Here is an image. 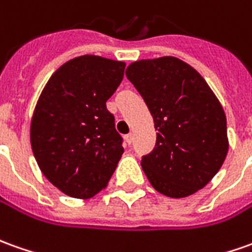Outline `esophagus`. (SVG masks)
<instances>
[{"label":"esophagus","instance_id":"34e87169","mask_svg":"<svg viewBox=\"0 0 252 252\" xmlns=\"http://www.w3.org/2000/svg\"><path fill=\"white\" fill-rule=\"evenodd\" d=\"M124 139H126V142L128 143V145H131V143H132V139H133L132 133H128V135H126V136H124Z\"/></svg>","mask_w":252,"mask_h":252}]
</instances>
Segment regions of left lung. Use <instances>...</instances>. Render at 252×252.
<instances>
[{
	"mask_svg": "<svg viewBox=\"0 0 252 252\" xmlns=\"http://www.w3.org/2000/svg\"><path fill=\"white\" fill-rule=\"evenodd\" d=\"M126 78L143 97L157 131L142 168L156 190L188 197L211 181L229 149L226 116L197 70L174 56L131 63Z\"/></svg>",
	"mask_w": 252,
	"mask_h": 252,
	"instance_id": "obj_1",
	"label": "left lung"
}]
</instances>
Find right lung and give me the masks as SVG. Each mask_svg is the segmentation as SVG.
<instances>
[{
  "mask_svg": "<svg viewBox=\"0 0 252 252\" xmlns=\"http://www.w3.org/2000/svg\"><path fill=\"white\" fill-rule=\"evenodd\" d=\"M124 68V62L78 56L55 71L37 100L32 155L48 181L70 197L91 198L104 189L124 153L106 109Z\"/></svg>",
  "mask_w": 252,
  "mask_h": 252,
  "instance_id": "add662e5",
  "label": "right lung"
}]
</instances>
